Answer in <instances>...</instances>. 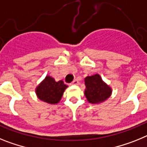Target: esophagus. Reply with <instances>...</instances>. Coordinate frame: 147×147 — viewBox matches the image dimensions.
Masks as SVG:
<instances>
[{"label":"esophagus","instance_id":"34e87169","mask_svg":"<svg viewBox=\"0 0 147 147\" xmlns=\"http://www.w3.org/2000/svg\"><path fill=\"white\" fill-rule=\"evenodd\" d=\"M78 84H79L78 81L77 79H75V80H74V81L70 84V85H78Z\"/></svg>","mask_w":147,"mask_h":147}]
</instances>
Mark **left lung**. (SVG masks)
<instances>
[{
    "instance_id": "8db88e82",
    "label": "left lung",
    "mask_w": 147,
    "mask_h": 147,
    "mask_svg": "<svg viewBox=\"0 0 147 147\" xmlns=\"http://www.w3.org/2000/svg\"><path fill=\"white\" fill-rule=\"evenodd\" d=\"M86 89L84 94L88 101L91 104H98L109 98L112 90L109 86L102 81L100 75L96 74L87 76L85 78Z\"/></svg>"
}]
</instances>
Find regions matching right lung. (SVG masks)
Listing matches in <instances>:
<instances>
[{
  "label": "right lung",
  "instance_id": "add662e5",
  "mask_svg": "<svg viewBox=\"0 0 147 147\" xmlns=\"http://www.w3.org/2000/svg\"><path fill=\"white\" fill-rule=\"evenodd\" d=\"M67 86L63 81L56 82L54 78L47 76L44 81L37 87L36 94L40 100L48 104H55L61 100Z\"/></svg>",
  "mask_w": 147,
  "mask_h": 147
}]
</instances>
